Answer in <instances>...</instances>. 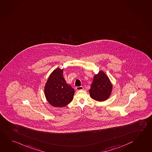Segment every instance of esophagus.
<instances>
[{
    "label": "esophagus",
    "instance_id": "1",
    "mask_svg": "<svg viewBox=\"0 0 152 152\" xmlns=\"http://www.w3.org/2000/svg\"><path fill=\"white\" fill-rule=\"evenodd\" d=\"M76 90L77 91H80V90H83V86H79V87H76Z\"/></svg>",
    "mask_w": 152,
    "mask_h": 152
}]
</instances>
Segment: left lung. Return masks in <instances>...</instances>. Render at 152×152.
Returning a JSON list of instances; mask_svg holds the SVG:
<instances>
[{"instance_id":"1","label":"left lung","mask_w":152,"mask_h":152,"mask_svg":"<svg viewBox=\"0 0 152 152\" xmlns=\"http://www.w3.org/2000/svg\"><path fill=\"white\" fill-rule=\"evenodd\" d=\"M113 87L107 75L103 71H100L97 75L94 76L91 88L89 90L90 96L97 101H105L110 96Z\"/></svg>"}]
</instances>
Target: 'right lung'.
<instances>
[{"label": "right lung", "instance_id": "obj_1", "mask_svg": "<svg viewBox=\"0 0 152 152\" xmlns=\"http://www.w3.org/2000/svg\"><path fill=\"white\" fill-rule=\"evenodd\" d=\"M63 69L57 68L48 77L44 87L47 101L54 107H64L72 102L75 89L67 84L63 77Z\"/></svg>", "mask_w": 152, "mask_h": 152}]
</instances>
